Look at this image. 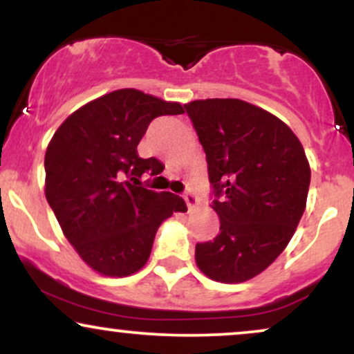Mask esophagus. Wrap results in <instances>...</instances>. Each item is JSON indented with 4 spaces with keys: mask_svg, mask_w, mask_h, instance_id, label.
Masks as SVG:
<instances>
[{
    "mask_svg": "<svg viewBox=\"0 0 354 354\" xmlns=\"http://www.w3.org/2000/svg\"><path fill=\"white\" fill-rule=\"evenodd\" d=\"M185 203H186V206H188V209L191 211V209H194L198 206V198H196V194L194 193H191V191H186L185 193Z\"/></svg>",
    "mask_w": 354,
    "mask_h": 354,
    "instance_id": "obj_1",
    "label": "esophagus"
}]
</instances>
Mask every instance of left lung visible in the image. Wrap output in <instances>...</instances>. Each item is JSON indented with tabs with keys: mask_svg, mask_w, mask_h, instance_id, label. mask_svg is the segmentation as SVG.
Wrapping results in <instances>:
<instances>
[{
	"mask_svg": "<svg viewBox=\"0 0 354 354\" xmlns=\"http://www.w3.org/2000/svg\"><path fill=\"white\" fill-rule=\"evenodd\" d=\"M206 153L219 216L213 241L198 243L201 273L245 283L283 253L306 208L311 168L301 141L266 109L236 98L185 104Z\"/></svg>",
	"mask_w": 354,
	"mask_h": 354,
	"instance_id": "obj_1",
	"label": "left lung"
}]
</instances>
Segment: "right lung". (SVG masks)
I'll list each match as a JSON object with an SVG mask.
<instances>
[{
	"label": "right lung",
	"mask_w": 354,
	"mask_h": 354,
	"mask_svg": "<svg viewBox=\"0 0 354 354\" xmlns=\"http://www.w3.org/2000/svg\"><path fill=\"white\" fill-rule=\"evenodd\" d=\"M176 101L140 89L106 93L71 113L44 154V194L63 234L96 273L129 276L146 265L156 231L186 205L169 191L136 186L163 166L138 156V145L156 116L181 115Z\"/></svg>",
	"instance_id": "add662e5"
}]
</instances>
